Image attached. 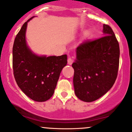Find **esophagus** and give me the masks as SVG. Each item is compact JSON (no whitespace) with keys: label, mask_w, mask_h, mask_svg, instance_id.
<instances>
[{"label":"esophagus","mask_w":132,"mask_h":132,"mask_svg":"<svg viewBox=\"0 0 132 132\" xmlns=\"http://www.w3.org/2000/svg\"><path fill=\"white\" fill-rule=\"evenodd\" d=\"M73 63V60L72 59L71 57H69L68 59V64L69 65H71Z\"/></svg>","instance_id":"obj_1"}]
</instances>
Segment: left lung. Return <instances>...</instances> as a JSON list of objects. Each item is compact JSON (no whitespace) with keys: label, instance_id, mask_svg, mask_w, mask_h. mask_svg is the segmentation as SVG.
Instances as JSON below:
<instances>
[{"label":"left lung","instance_id":"obj_1","mask_svg":"<svg viewBox=\"0 0 132 132\" xmlns=\"http://www.w3.org/2000/svg\"><path fill=\"white\" fill-rule=\"evenodd\" d=\"M73 85L76 96L85 102L99 99L111 89L118 74L120 47L112 29L103 24V37L84 41L76 48Z\"/></svg>","mask_w":132,"mask_h":132}]
</instances>
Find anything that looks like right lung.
<instances>
[{"mask_svg": "<svg viewBox=\"0 0 132 132\" xmlns=\"http://www.w3.org/2000/svg\"><path fill=\"white\" fill-rule=\"evenodd\" d=\"M26 22L15 37L12 49V64L15 81L22 92L32 100L43 102L50 99L62 69L67 64V55L39 56L26 41Z\"/></svg>", "mask_w": 132, "mask_h": 132, "instance_id": "1", "label": "right lung"}]
</instances>
